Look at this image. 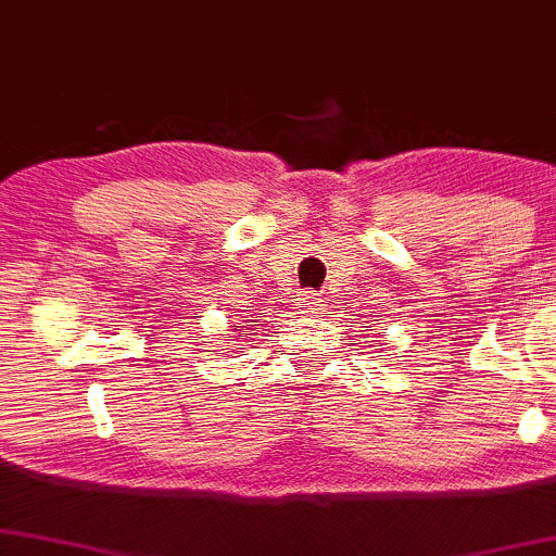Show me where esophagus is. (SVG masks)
Segmentation results:
<instances>
[{"mask_svg": "<svg viewBox=\"0 0 556 556\" xmlns=\"http://www.w3.org/2000/svg\"><path fill=\"white\" fill-rule=\"evenodd\" d=\"M320 311V295L318 292H305L303 298H300V313H316Z\"/></svg>", "mask_w": 556, "mask_h": 556, "instance_id": "34e87169", "label": "esophagus"}]
</instances>
